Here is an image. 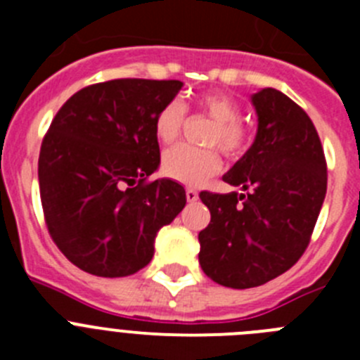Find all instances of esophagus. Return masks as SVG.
<instances>
[{"label": "esophagus", "mask_w": 360, "mask_h": 360, "mask_svg": "<svg viewBox=\"0 0 360 360\" xmlns=\"http://www.w3.org/2000/svg\"><path fill=\"white\" fill-rule=\"evenodd\" d=\"M186 198H187V202H196V200H198V193H196L195 189H187L186 191Z\"/></svg>", "instance_id": "obj_1"}]
</instances>
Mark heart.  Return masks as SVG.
Listing matches in <instances>:
<instances>
[{"instance_id": "1", "label": "heart", "mask_w": 360, "mask_h": 360, "mask_svg": "<svg viewBox=\"0 0 360 360\" xmlns=\"http://www.w3.org/2000/svg\"><path fill=\"white\" fill-rule=\"evenodd\" d=\"M198 108L214 120L207 136V144H216L229 157H238L249 142V135L240 122V106L224 94H207L198 98ZM186 108L173 101L158 111L155 119V136L160 144H173L182 131ZM221 167L214 149H198L191 146H176L165 151L162 169L169 178L186 186H200Z\"/></svg>"}]
</instances>
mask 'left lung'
<instances>
[{"mask_svg": "<svg viewBox=\"0 0 360 360\" xmlns=\"http://www.w3.org/2000/svg\"><path fill=\"white\" fill-rule=\"evenodd\" d=\"M250 103L256 139L224 174L243 193H200L211 211L198 234L200 265L229 288L259 287L287 272L310 243L326 195L323 146L303 108L274 88Z\"/></svg>", "mask_w": 360, "mask_h": 360, "instance_id": "left-lung-1", "label": "left lung"}]
</instances>
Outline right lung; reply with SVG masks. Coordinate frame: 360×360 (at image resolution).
I'll return each mask as SVG.
<instances>
[{"mask_svg":"<svg viewBox=\"0 0 360 360\" xmlns=\"http://www.w3.org/2000/svg\"><path fill=\"white\" fill-rule=\"evenodd\" d=\"M180 81L115 79L82 88L63 104L39 153L41 203L50 236L88 274L124 278L144 269L155 238L186 207L160 165L158 111Z\"/></svg>","mask_w":360,"mask_h":360,"instance_id":"right-lung-1","label":"right lung"}]
</instances>
